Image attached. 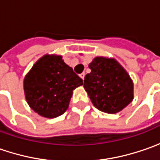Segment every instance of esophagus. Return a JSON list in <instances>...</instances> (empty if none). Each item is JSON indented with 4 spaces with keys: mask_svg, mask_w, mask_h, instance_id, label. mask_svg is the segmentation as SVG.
<instances>
[{
    "mask_svg": "<svg viewBox=\"0 0 160 160\" xmlns=\"http://www.w3.org/2000/svg\"><path fill=\"white\" fill-rule=\"evenodd\" d=\"M80 77L82 79V80H84V77H85V73L84 72H82L81 74H80Z\"/></svg>",
    "mask_w": 160,
    "mask_h": 160,
    "instance_id": "1",
    "label": "esophagus"
}]
</instances>
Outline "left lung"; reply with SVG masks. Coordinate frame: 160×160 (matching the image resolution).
Segmentation results:
<instances>
[{
	"instance_id": "8db88e82",
	"label": "left lung",
	"mask_w": 160,
	"mask_h": 160,
	"mask_svg": "<svg viewBox=\"0 0 160 160\" xmlns=\"http://www.w3.org/2000/svg\"><path fill=\"white\" fill-rule=\"evenodd\" d=\"M89 68L83 87L99 110L115 114L132 101L133 81L115 59L96 57Z\"/></svg>"
}]
</instances>
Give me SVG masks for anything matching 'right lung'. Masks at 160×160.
<instances>
[{
	"label": "right lung",
	"instance_id": "1",
	"mask_svg": "<svg viewBox=\"0 0 160 160\" xmlns=\"http://www.w3.org/2000/svg\"><path fill=\"white\" fill-rule=\"evenodd\" d=\"M82 84L61 56L46 54L25 76L23 89L29 106L39 115L52 118L67 110L73 89Z\"/></svg>",
	"mask_w": 160,
	"mask_h": 160
}]
</instances>
